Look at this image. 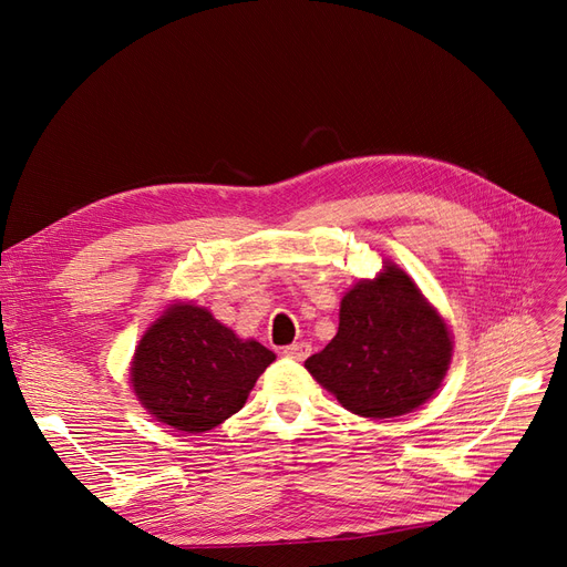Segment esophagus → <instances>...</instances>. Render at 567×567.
Returning <instances> with one entry per match:
<instances>
[{"label": "esophagus", "mask_w": 567, "mask_h": 567, "mask_svg": "<svg viewBox=\"0 0 567 567\" xmlns=\"http://www.w3.org/2000/svg\"><path fill=\"white\" fill-rule=\"evenodd\" d=\"M310 352H312V346H310V342H305V340L293 342V346H286L284 348V354L288 359H296V362H302V359L310 357Z\"/></svg>", "instance_id": "obj_1"}]
</instances>
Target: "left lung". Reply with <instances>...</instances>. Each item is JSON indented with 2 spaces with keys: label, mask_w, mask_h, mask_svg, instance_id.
Returning <instances> with one entry per match:
<instances>
[{
  "label": "left lung",
  "mask_w": 567,
  "mask_h": 567,
  "mask_svg": "<svg viewBox=\"0 0 567 567\" xmlns=\"http://www.w3.org/2000/svg\"><path fill=\"white\" fill-rule=\"evenodd\" d=\"M450 359L447 326L402 269L385 265L342 298L336 338L305 367L352 414L392 419L431 398Z\"/></svg>",
  "instance_id": "8db88e82"
}]
</instances>
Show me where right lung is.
<instances>
[{
  "mask_svg": "<svg viewBox=\"0 0 567 567\" xmlns=\"http://www.w3.org/2000/svg\"><path fill=\"white\" fill-rule=\"evenodd\" d=\"M274 352L241 340L208 310L175 305L134 352L132 388L158 421L205 433L236 414Z\"/></svg>",
  "mask_w": 567,
  "mask_h": 567,
  "instance_id": "add662e5",
  "label": "right lung"
}]
</instances>
